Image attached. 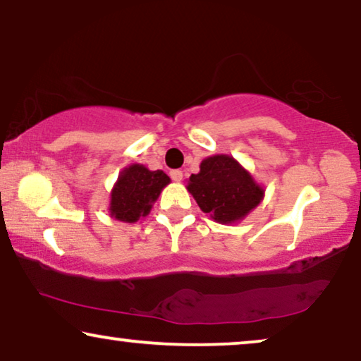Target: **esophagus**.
I'll return each mask as SVG.
<instances>
[{
    "label": "esophagus",
    "mask_w": 361,
    "mask_h": 361,
    "mask_svg": "<svg viewBox=\"0 0 361 361\" xmlns=\"http://www.w3.org/2000/svg\"><path fill=\"white\" fill-rule=\"evenodd\" d=\"M182 176H184V172H182L180 169H174V171H171V179H172V180L180 182V180H182Z\"/></svg>",
    "instance_id": "1"
}]
</instances>
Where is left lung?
I'll return each instance as SVG.
<instances>
[{
    "label": "left lung",
    "instance_id": "8db88e82",
    "mask_svg": "<svg viewBox=\"0 0 361 361\" xmlns=\"http://www.w3.org/2000/svg\"><path fill=\"white\" fill-rule=\"evenodd\" d=\"M190 192L200 210L219 224L243 220L263 200V187L240 162L226 154H215L200 162L199 174L189 177Z\"/></svg>",
    "mask_w": 361,
    "mask_h": 361
}]
</instances>
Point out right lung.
I'll return each instance as SVG.
<instances>
[{"mask_svg":"<svg viewBox=\"0 0 361 361\" xmlns=\"http://www.w3.org/2000/svg\"><path fill=\"white\" fill-rule=\"evenodd\" d=\"M169 182V176L162 171H149L142 164L125 167L113 185L110 215L125 224H135L149 214L152 204Z\"/></svg>","mask_w":361,"mask_h":361,"instance_id":"add662e5","label":"right lung"}]
</instances>
